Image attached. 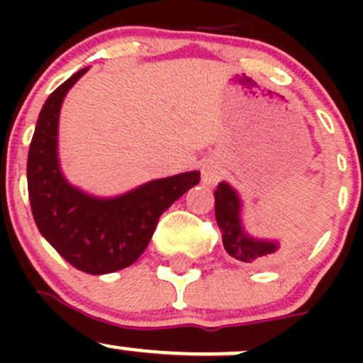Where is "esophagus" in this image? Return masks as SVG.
Returning a JSON list of instances; mask_svg holds the SVG:
<instances>
[{
	"mask_svg": "<svg viewBox=\"0 0 363 363\" xmlns=\"http://www.w3.org/2000/svg\"><path fill=\"white\" fill-rule=\"evenodd\" d=\"M219 177H221V168H219V164L212 160L203 161L202 163L203 182H207V184H214Z\"/></svg>",
	"mask_w": 363,
	"mask_h": 363,
	"instance_id": "esophagus-1",
	"label": "esophagus"
}]
</instances>
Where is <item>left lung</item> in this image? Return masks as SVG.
Wrapping results in <instances>:
<instances>
[{
  "label": "left lung",
  "mask_w": 363,
  "mask_h": 363,
  "mask_svg": "<svg viewBox=\"0 0 363 363\" xmlns=\"http://www.w3.org/2000/svg\"><path fill=\"white\" fill-rule=\"evenodd\" d=\"M214 199L216 221L221 230L223 246L226 252L239 262L252 263V265L272 262L279 251V242L258 240L244 232L242 219H240L242 203L235 189L226 182H219L218 189L214 191Z\"/></svg>",
  "instance_id": "left-lung-1"
}]
</instances>
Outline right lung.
I'll return each mask as SVG.
<instances>
[{
  "mask_svg": "<svg viewBox=\"0 0 363 363\" xmlns=\"http://www.w3.org/2000/svg\"><path fill=\"white\" fill-rule=\"evenodd\" d=\"M79 69L43 104L28 155V193L40 233L82 272L108 274L130 267L147 247L160 216L189 188L200 172L156 179L116 196L96 199L63 177L57 160L60 111Z\"/></svg>",
  "mask_w": 363,
  "mask_h": 363,
  "instance_id": "obj_1",
  "label": "right lung"
}]
</instances>
